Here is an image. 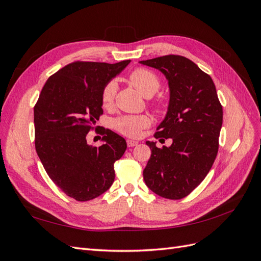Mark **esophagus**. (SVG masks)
I'll use <instances>...</instances> for the list:
<instances>
[{
	"mask_svg": "<svg viewBox=\"0 0 261 261\" xmlns=\"http://www.w3.org/2000/svg\"><path fill=\"white\" fill-rule=\"evenodd\" d=\"M126 143H127L128 147H135V146L138 145V141L137 140H132V139H127V141H126Z\"/></svg>",
	"mask_w": 261,
	"mask_h": 261,
	"instance_id": "esophagus-1",
	"label": "esophagus"
}]
</instances>
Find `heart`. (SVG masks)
I'll return each mask as SVG.
<instances>
[{
	"label": "heart",
	"instance_id": "1",
	"mask_svg": "<svg viewBox=\"0 0 261 261\" xmlns=\"http://www.w3.org/2000/svg\"><path fill=\"white\" fill-rule=\"evenodd\" d=\"M129 82L135 89L146 98L152 97L160 88V81L155 74L146 68H137L129 75ZM117 85L114 82L108 83L101 94L102 106L110 108L114 102ZM150 118L147 115H124L113 121L116 130L125 136L138 137L143 129L149 127Z\"/></svg>",
	"mask_w": 261,
	"mask_h": 261
}]
</instances>
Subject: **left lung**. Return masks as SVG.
I'll use <instances>...</instances> for the list:
<instances>
[{
    "label": "left lung",
    "instance_id": "obj_1",
    "mask_svg": "<svg viewBox=\"0 0 261 261\" xmlns=\"http://www.w3.org/2000/svg\"><path fill=\"white\" fill-rule=\"evenodd\" d=\"M140 64L165 76L170 100L155 138H172L170 147L146 141L151 155L144 170L146 185L163 198L181 199L207 176L219 149L223 111L211 77L180 55H165Z\"/></svg>",
    "mask_w": 261,
    "mask_h": 261
}]
</instances>
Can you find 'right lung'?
I'll list each match as a JSON object with an SVG mask.
<instances>
[{
	"label": "right lung",
	"mask_w": 261,
	"mask_h": 261,
	"mask_svg": "<svg viewBox=\"0 0 261 261\" xmlns=\"http://www.w3.org/2000/svg\"><path fill=\"white\" fill-rule=\"evenodd\" d=\"M129 62L70 63L48 78L35 106L39 159L54 184L78 201L97 198L111 187L114 162L127 147L110 129L102 132L100 147L88 145L86 137L103 113L105 86Z\"/></svg>",
	"instance_id": "right-lung-1"
}]
</instances>
